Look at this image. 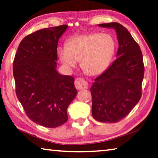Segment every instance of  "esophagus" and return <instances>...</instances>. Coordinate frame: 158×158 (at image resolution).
Segmentation results:
<instances>
[{
    "instance_id": "34e87169",
    "label": "esophagus",
    "mask_w": 158,
    "mask_h": 158,
    "mask_svg": "<svg viewBox=\"0 0 158 158\" xmlns=\"http://www.w3.org/2000/svg\"><path fill=\"white\" fill-rule=\"evenodd\" d=\"M74 85L77 90H83L88 86V83L82 78H77L74 81Z\"/></svg>"
}]
</instances>
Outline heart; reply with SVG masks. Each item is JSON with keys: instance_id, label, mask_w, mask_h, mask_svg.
I'll return each mask as SVG.
<instances>
[{"instance_id": "b5f03b06", "label": "heart", "mask_w": 158, "mask_h": 158, "mask_svg": "<svg viewBox=\"0 0 158 158\" xmlns=\"http://www.w3.org/2000/svg\"><path fill=\"white\" fill-rule=\"evenodd\" d=\"M115 48V41L110 34L91 33L72 37L66 45L58 46L56 52L65 68L75 67L80 61L86 73L96 75L107 69Z\"/></svg>"}]
</instances>
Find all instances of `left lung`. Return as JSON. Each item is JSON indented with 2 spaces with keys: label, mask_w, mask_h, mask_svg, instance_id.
Masks as SVG:
<instances>
[{
  "label": "left lung",
  "mask_w": 158,
  "mask_h": 158,
  "mask_svg": "<svg viewBox=\"0 0 158 158\" xmlns=\"http://www.w3.org/2000/svg\"><path fill=\"white\" fill-rule=\"evenodd\" d=\"M98 26L115 30L119 48L116 59L90 88L92 114L100 122L115 123L127 116L141 98L144 73L142 53L121 24L109 23Z\"/></svg>",
  "instance_id": "1"
}]
</instances>
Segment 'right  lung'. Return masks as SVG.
<instances>
[{"label": "right lung", "instance_id": "right-lung-1", "mask_svg": "<svg viewBox=\"0 0 158 158\" xmlns=\"http://www.w3.org/2000/svg\"><path fill=\"white\" fill-rule=\"evenodd\" d=\"M68 27L45 28L25 37L13 63L17 98L31 121L48 128L67 122V108L77 94L73 77L56 70L58 41Z\"/></svg>", "mask_w": 158, "mask_h": 158}]
</instances>
